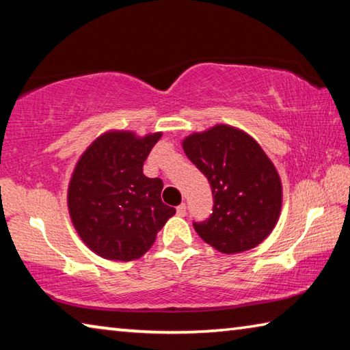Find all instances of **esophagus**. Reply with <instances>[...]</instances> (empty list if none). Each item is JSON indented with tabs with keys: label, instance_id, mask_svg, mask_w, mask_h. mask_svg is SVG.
<instances>
[{
	"label": "esophagus",
	"instance_id": "1",
	"mask_svg": "<svg viewBox=\"0 0 350 350\" xmlns=\"http://www.w3.org/2000/svg\"><path fill=\"white\" fill-rule=\"evenodd\" d=\"M176 211H177V215H179V216H185L187 215V205L185 204H180L176 208Z\"/></svg>",
	"mask_w": 350,
	"mask_h": 350
}]
</instances>
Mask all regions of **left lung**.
<instances>
[{
    "label": "left lung",
    "mask_w": 350,
    "mask_h": 350,
    "mask_svg": "<svg viewBox=\"0 0 350 350\" xmlns=\"http://www.w3.org/2000/svg\"><path fill=\"white\" fill-rule=\"evenodd\" d=\"M187 157L211 185V216L194 222L206 244L225 254L259 245L275 228L282 183L273 162L252 135L230 125L211 126L182 140Z\"/></svg>",
    "instance_id": "obj_1"
}]
</instances>
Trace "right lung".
<instances>
[{
  "label": "right lung",
  "mask_w": 350,
  "mask_h": 350,
  "mask_svg": "<svg viewBox=\"0 0 350 350\" xmlns=\"http://www.w3.org/2000/svg\"><path fill=\"white\" fill-rule=\"evenodd\" d=\"M162 133L140 137L106 131L81 154L68 187L74 228L91 250L109 260L139 259L176 208L162 202L163 182L144 174V162Z\"/></svg>",
  "instance_id": "right-lung-1"
}]
</instances>
